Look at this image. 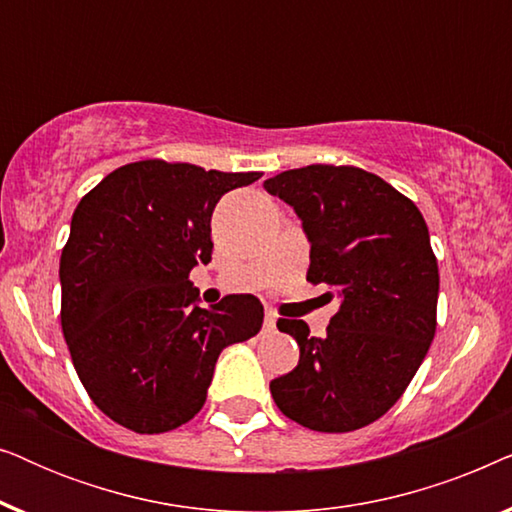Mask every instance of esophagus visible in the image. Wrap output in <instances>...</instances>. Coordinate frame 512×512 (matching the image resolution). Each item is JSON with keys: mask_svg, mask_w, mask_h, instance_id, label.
<instances>
[{"mask_svg": "<svg viewBox=\"0 0 512 512\" xmlns=\"http://www.w3.org/2000/svg\"><path fill=\"white\" fill-rule=\"evenodd\" d=\"M277 328V317H275V312H265V319H263V331L265 333H270V331H275Z\"/></svg>", "mask_w": 512, "mask_h": 512, "instance_id": "esophagus-1", "label": "esophagus"}]
</instances>
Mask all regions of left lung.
Returning a JSON list of instances; mask_svg holds the SVG:
<instances>
[{
    "label": "left lung",
    "instance_id": "1",
    "mask_svg": "<svg viewBox=\"0 0 512 512\" xmlns=\"http://www.w3.org/2000/svg\"><path fill=\"white\" fill-rule=\"evenodd\" d=\"M263 186L303 221L307 282L340 300L321 338L300 319L277 321L300 359L270 382V394L312 431L361 429L403 396L436 335L440 279L429 228L415 202L361 167L307 165Z\"/></svg>",
    "mask_w": 512,
    "mask_h": 512
}]
</instances>
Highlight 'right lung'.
<instances>
[{
	"instance_id": "1",
	"label": "right lung",
	"mask_w": 512,
	"mask_h": 512,
	"mask_svg": "<svg viewBox=\"0 0 512 512\" xmlns=\"http://www.w3.org/2000/svg\"><path fill=\"white\" fill-rule=\"evenodd\" d=\"M261 172L139 160L107 174L74 209L60 256L62 333L104 415L165 433L205 405L219 354L261 331L251 293L200 307L191 270L212 261V212Z\"/></svg>"
}]
</instances>
